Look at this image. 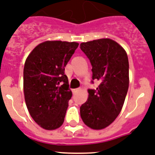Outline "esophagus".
<instances>
[{
  "label": "esophagus",
  "instance_id": "obj_1",
  "mask_svg": "<svg viewBox=\"0 0 155 155\" xmlns=\"http://www.w3.org/2000/svg\"><path fill=\"white\" fill-rule=\"evenodd\" d=\"M80 90V88H77V89H74V90H72V93H73V94H75V93H76V92L79 91Z\"/></svg>",
  "mask_w": 155,
  "mask_h": 155
}]
</instances>
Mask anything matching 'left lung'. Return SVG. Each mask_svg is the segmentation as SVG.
Masks as SVG:
<instances>
[{
  "instance_id": "left-lung-1",
  "label": "left lung",
  "mask_w": 155,
  "mask_h": 155,
  "mask_svg": "<svg viewBox=\"0 0 155 155\" xmlns=\"http://www.w3.org/2000/svg\"><path fill=\"white\" fill-rule=\"evenodd\" d=\"M81 50L92 65L91 81H99L95 89H89L87 101L80 107L85 124L95 130L107 127L120 113L129 86V62L126 51L109 38L80 44Z\"/></svg>"
}]
</instances>
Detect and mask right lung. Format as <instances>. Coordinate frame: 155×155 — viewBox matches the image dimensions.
<instances>
[{
    "instance_id": "add662e5",
    "label": "right lung",
    "mask_w": 155,
    "mask_h": 155,
    "mask_svg": "<svg viewBox=\"0 0 155 155\" xmlns=\"http://www.w3.org/2000/svg\"><path fill=\"white\" fill-rule=\"evenodd\" d=\"M79 44L47 41L36 46L24 67V93L31 117L45 130L62 126L72 97L65 67Z\"/></svg>"
}]
</instances>
